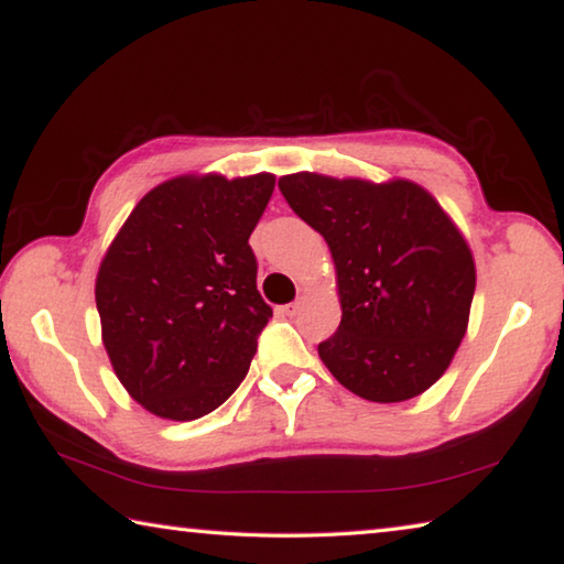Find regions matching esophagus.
<instances>
[{"mask_svg":"<svg viewBox=\"0 0 564 564\" xmlns=\"http://www.w3.org/2000/svg\"><path fill=\"white\" fill-rule=\"evenodd\" d=\"M299 308H301V303H289V305H281L279 313H281V316H295Z\"/></svg>","mask_w":564,"mask_h":564,"instance_id":"1","label":"esophagus"}]
</instances>
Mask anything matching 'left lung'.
I'll list each match as a JSON object with an SVG mask.
<instances>
[{
	"mask_svg": "<svg viewBox=\"0 0 564 564\" xmlns=\"http://www.w3.org/2000/svg\"><path fill=\"white\" fill-rule=\"evenodd\" d=\"M285 202L326 238L340 326L318 356L343 388L373 403L425 393L470 321L475 261L465 236L415 181L279 178Z\"/></svg>",
	"mask_w": 564,
	"mask_h": 564,
	"instance_id": "1",
	"label": "left lung"
}]
</instances>
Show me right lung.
Here are the masks:
<instances>
[{"label":"right lung","instance_id":"add662e5","mask_svg":"<svg viewBox=\"0 0 564 564\" xmlns=\"http://www.w3.org/2000/svg\"><path fill=\"white\" fill-rule=\"evenodd\" d=\"M269 171L184 174L133 206L99 263L101 340L151 415L204 417L241 386L273 316L248 236L273 194Z\"/></svg>","mask_w":564,"mask_h":564}]
</instances>
